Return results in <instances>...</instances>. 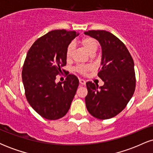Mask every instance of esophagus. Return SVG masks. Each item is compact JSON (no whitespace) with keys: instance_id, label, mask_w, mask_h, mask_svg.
I'll list each match as a JSON object with an SVG mask.
<instances>
[{"instance_id":"34e87169","label":"esophagus","mask_w":153,"mask_h":153,"mask_svg":"<svg viewBox=\"0 0 153 153\" xmlns=\"http://www.w3.org/2000/svg\"><path fill=\"white\" fill-rule=\"evenodd\" d=\"M79 82H80V85H85V81L84 80H82V79H80V80H79Z\"/></svg>"}]
</instances>
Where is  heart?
Wrapping results in <instances>:
<instances>
[{"label": "heart", "mask_w": 153, "mask_h": 153, "mask_svg": "<svg viewBox=\"0 0 153 153\" xmlns=\"http://www.w3.org/2000/svg\"><path fill=\"white\" fill-rule=\"evenodd\" d=\"M81 45L90 54L96 53V52L98 50V47H99L97 42L91 37L83 39L81 41ZM73 51H74V44L71 43L68 45L66 50V57L68 60L71 59L73 57ZM90 69L91 67L88 65H80L77 67L75 70V71L80 73V74H85L88 71H90Z\"/></svg>", "instance_id": "obj_1"}]
</instances>
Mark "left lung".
<instances>
[{
    "label": "left lung",
    "instance_id": "8db88e82",
    "mask_svg": "<svg viewBox=\"0 0 153 153\" xmlns=\"http://www.w3.org/2000/svg\"><path fill=\"white\" fill-rule=\"evenodd\" d=\"M84 34L96 39L101 45L102 67L98 75L104 82L100 87L92 82H86V108L97 119L112 118L125 108L134 94V61L124 44L111 33L91 30Z\"/></svg>",
    "mask_w": 153,
    "mask_h": 153
}]
</instances>
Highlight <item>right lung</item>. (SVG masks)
<instances>
[{
  "instance_id": "add662e5",
  "label": "right lung",
  "mask_w": 153,
  "mask_h": 153,
  "mask_svg": "<svg viewBox=\"0 0 153 153\" xmlns=\"http://www.w3.org/2000/svg\"><path fill=\"white\" fill-rule=\"evenodd\" d=\"M75 31L57 29L39 38L28 51L22 69L26 99L40 116L50 120L68 113L79 85L78 78L69 74L64 82H55L66 65V50L78 36Z\"/></svg>"
}]
</instances>
